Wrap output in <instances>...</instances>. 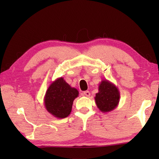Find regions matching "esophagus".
<instances>
[{
    "label": "esophagus",
    "instance_id": "34e87169",
    "mask_svg": "<svg viewBox=\"0 0 159 159\" xmlns=\"http://www.w3.org/2000/svg\"><path fill=\"white\" fill-rule=\"evenodd\" d=\"M84 94L85 96H87V97H89V96H90V93H89V91H85L84 92Z\"/></svg>",
    "mask_w": 159,
    "mask_h": 159
}]
</instances>
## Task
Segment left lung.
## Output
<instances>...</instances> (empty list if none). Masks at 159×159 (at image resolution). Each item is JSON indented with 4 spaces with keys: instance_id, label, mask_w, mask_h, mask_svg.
<instances>
[{
    "instance_id": "obj_1",
    "label": "left lung",
    "mask_w": 159,
    "mask_h": 159,
    "mask_svg": "<svg viewBox=\"0 0 159 159\" xmlns=\"http://www.w3.org/2000/svg\"><path fill=\"white\" fill-rule=\"evenodd\" d=\"M98 93L95 101L98 109L103 113L111 111L117 107L120 99V92L116 85L107 80L101 81Z\"/></svg>"
}]
</instances>
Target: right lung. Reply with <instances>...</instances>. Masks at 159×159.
Returning <instances> with one entry per match:
<instances>
[{"label": "right lung", "instance_id": "obj_1", "mask_svg": "<svg viewBox=\"0 0 159 159\" xmlns=\"http://www.w3.org/2000/svg\"><path fill=\"white\" fill-rule=\"evenodd\" d=\"M79 91L72 88L63 78H59L50 85L44 98L45 107L53 116L64 119L71 111L74 100L78 98Z\"/></svg>", "mask_w": 159, "mask_h": 159}]
</instances>
